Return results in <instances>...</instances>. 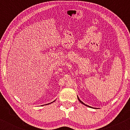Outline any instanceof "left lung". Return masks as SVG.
I'll return each mask as SVG.
<instances>
[{
	"instance_id": "8db88e82",
	"label": "left lung",
	"mask_w": 130,
	"mask_h": 130,
	"mask_svg": "<svg viewBox=\"0 0 130 130\" xmlns=\"http://www.w3.org/2000/svg\"><path fill=\"white\" fill-rule=\"evenodd\" d=\"M77 99H78V100H79V101H80V103H82V104H84V105H86V106H88V107H90V108H91V107H90V106H88V105H86V104H85L84 103H83V101H80V100H79V98H78V96H77Z\"/></svg>"
}]
</instances>
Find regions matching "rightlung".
Instances as JSON below:
<instances>
[{"label":"right lung","instance_id":"right-lung-1","mask_svg":"<svg viewBox=\"0 0 130 130\" xmlns=\"http://www.w3.org/2000/svg\"><path fill=\"white\" fill-rule=\"evenodd\" d=\"M53 103V102H51V103ZM49 104H50V103H49Z\"/></svg>","mask_w":130,"mask_h":130}]
</instances>
